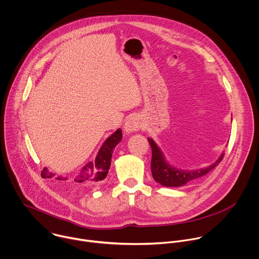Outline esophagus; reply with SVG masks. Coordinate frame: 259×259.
Instances as JSON below:
<instances>
[{
  "mask_svg": "<svg viewBox=\"0 0 259 259\" xmlns=\"http://www.w3.org/2000/svg\"><path fill=\"white\" fill-rule=\"evenodd\" d=\"M141 119L138 116H132L126 121L124 125V130L126 133L135 132L141 128Z\"/></svg>",
  "mask_w": 259,
  "mask_h": 259,
  "instance_id": "34e87169",
  "label": "esophagus"
}]
</instances>
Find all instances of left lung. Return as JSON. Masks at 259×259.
Instances as JSON below:
<instances>
[{
	"label": "left lung",
	"instance_id": "left-lung-1",
	"mask_svg": "<svg viewBox=\"0 0 259 259\" xmlns=\"http://www.w3.org/2000/svg\"><path fill=\"white\" fill-rule=\"evenodd\" d=\"M148 141L151 146L152 150V158H151V172L152 177L155 182L159 183L164 187H182L189 183L195 182L204 176L208 175L212 169H214L223 159L224 154L222 153L221 156L217 161L213 164L196 170H183L175 168L174 166L169 165L155 142L148 138Z\"/></svg>",
	"mask_w": 259,
	"mask_h": 259
}]
</instances>
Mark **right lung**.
Here are the masks:
<instances>
[{
    "instance_id": "1",
    "label": "right lung",
    "mask_w": 259,
    "mask_h": 259,
    "mask_svg": "<svg viewBox=\"0 0 259 259\" xmlns=\"http://www.w3.org/2000/svg\"><path fill=\"white\" fill-rule=\"evenodd\" d=\"M122 139V131L118 129L114 132L102 145L101 149L98 152V155L94 161H90L72 179L73 184H100L103 180L106 179L109 168L111 165V159L113 151L116 145ZM41 177L43 179H55L57 181H66V178L57 177L55 174L48 171L46 167L41 171Z\"/></svg>"
}]
</instances>
